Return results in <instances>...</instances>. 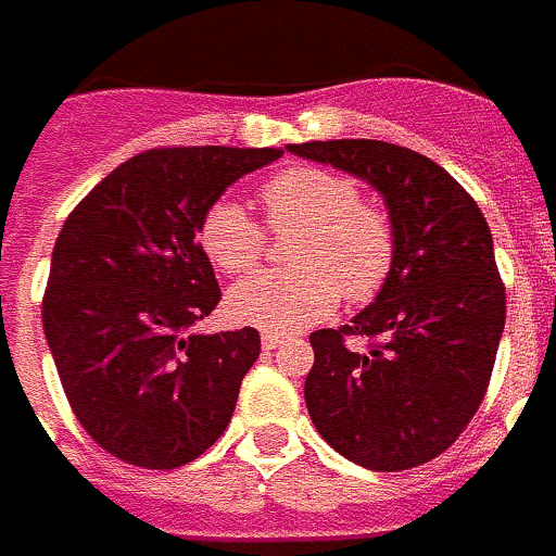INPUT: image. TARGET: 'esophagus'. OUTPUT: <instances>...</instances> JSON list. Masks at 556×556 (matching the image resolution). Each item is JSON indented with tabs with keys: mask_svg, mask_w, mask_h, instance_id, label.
Segmentation results:
<instances>
[{
	"mask_svg": "<svg viewBox=\"0 0 556 556\" xmlns=\"http://www.w3.org/2000/svg\"><path fill=\"white\" fill-rule=\"evenodd\" d=\"M281 341H285V334H275V332H263V338H260L263 350H275Z\"/></svg>",
	"mask_w": 556,
	"mask_h": 556,
	"instance_id": "obj_1",
	"label": "esophagus"
}]
</instances>
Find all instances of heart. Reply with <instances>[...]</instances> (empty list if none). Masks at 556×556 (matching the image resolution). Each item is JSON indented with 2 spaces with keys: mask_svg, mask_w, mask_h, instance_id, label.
I'll list each match as a JSON object with an SVG mask.
<instances>
[{
  "mask_svg": "<svg viewBox=\"0 0 556 556\" xmlns=\"http://www.w3.org/2000/svg\"><path fill=\"white\" fill-rule=\"evenodd\" d=\"M271 233H296L287 248L293 269L236 285L227 314L266 332H290L329 317L338 299L371 302L395 266V227L383 208L359 200V185L341 173L296 164L260 188ZM266 227L233 200L203 212L197 239L215 269L248 275L266 254Z\"/></svg>",
  "mask_w": 556,
  "mask_h": 556,
  "instance_id": "1",
  "label": "heart"
}]
</instances>
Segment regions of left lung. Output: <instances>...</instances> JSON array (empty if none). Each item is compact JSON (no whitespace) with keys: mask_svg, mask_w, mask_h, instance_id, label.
<instances>
[{"mask_svg":"<svg viewBox=\"0 0 556 556\" xmlns=\"http://www.w3.org/2000/svg\"><path fill=\"white\" fill-rule=\"evenodd\" d=\"M383 194L395 266L350 326L311 332L305 404L320 437L368 470L443 455L488 392L506 323V287L482 208L440 164L383 140L287 146ZM362 333L368 351L350 349Z\"/></svg>","mask_w":556,"mask_h":556,"instance_id":"obj_1","label":"left lung"}]
</instances>
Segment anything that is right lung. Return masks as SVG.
I'll return each instance as SVG.
<instances>
[{
	"mask_svg": "<svg viewBox=\"0 0 556 556\" xmlns=\"http://www.w3.org/2000/svg\"><path fill=\"white\" fill-rule=\"evenodd\" d=\"M281 155L149 149L101 179L62 224L41 320L71 410L113 458L173 470L230 425L260 332H191L222 302L197 227L239 176Z\"/></svg>",
	"mask_w": 556,
	"mask_h": 556,
	"instance_id": "right-lung-1",
	"label": "right lung"
}]
</instances>
